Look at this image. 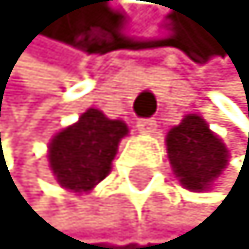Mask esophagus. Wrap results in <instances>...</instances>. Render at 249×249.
<instances>
[{
	"instance_id": "obj_1",
	"label": "esophagus",
	"mask_w": 249,
	"mask_h": 249,
	"mask_svg": "<svg viewBox=\"0 0 249 249\" xmlns=\"http://www.w3.org/2000/svg\"><path fill=\"white\" fill-rule=\"evenodd\" d=\"M137 129L145 135H152V133H156V129H158V123H156L154 118H141L137 123Z\"/></svg>"
}]
</instances>
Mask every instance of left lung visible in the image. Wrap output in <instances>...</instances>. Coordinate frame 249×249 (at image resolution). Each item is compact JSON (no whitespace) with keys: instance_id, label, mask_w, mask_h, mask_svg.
<instances>
[{"instance_id":"left-lung-1","label":"left lung","mask_w":249,"mask_h":249,"mask_svg":"<svg viewBox=\"0 0 249 249\" xmlns=\"http://www.w3.org/2000/svg\"><path fill=\"white\" fill-rule=\"evenodd\" d=\"M166 154L175 177L189 191H206L229 166V150L200 114H187L166 133Z\"/></svg>"}]
</instances>
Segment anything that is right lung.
Returning a JSON list of instances; mask_svg holds the SVG:
<instances>
[{
  "instance_id": "add662e5",
  "label": "right lung",
  "mask_w": 249,
  "mask_h": 249,
  "mask_svg": "<svg viewBox=\"0 0 249 249\" xmlns=\"http://www.w3.org/2000/svg\"><path fill=\"white\" fill-rule=\"evenodd\" d=\"M126 135L129 126L123 120H112L102 110L89 108L49 141L47 162L53 179L72 194H89L110 175L118 143Z\"/></svg>"
}]
</instances>
